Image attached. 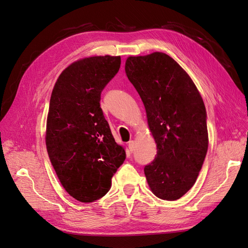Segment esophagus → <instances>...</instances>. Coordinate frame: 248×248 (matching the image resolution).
<instances>
[{
	"instance_id": "esophagus-1",
	"label": "esophagus",
	"mask_w": 248,
	"mask_h": 248,
	"mask_svg": "<svg viewBox=\"0 0 248 248\" xmlns=\"http://www.w3.org/2000/svg\"><path fill=\"white\" fill-rule=\"evenodd\" d=\"M128 150H129V152H134V150H135V141L134 140H131V141H128Z\"/></svg>"
}]
</instances>
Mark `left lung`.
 Here are the masks:
<instances>
[{
  "mask_svg": "<svg viewBox=\"0 0 248 248\" xmlns=\"http://www.w3.org/2000/svg\"><path fill=\"white\" fill-rule=\"evenodd\" d=\"M125 73L144 103L157 155L145 167L151 191L175 201L195 184L208 150L206 108L189 74L162 52L129 56Z\"/></svg>",
  "mask_w": 248,
  "mask_h": 248,
  "instance_id": "1",
  "label": "left lung"
}]
</instances>
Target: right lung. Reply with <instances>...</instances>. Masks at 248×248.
<instances>
[{"instance_id": "right-lung-1", "label": "right lung", "mask_w": 248, "mask_h": 248, "mask_svg": "<svg viewBox=\"0 0 248 248\" xmlns=\"http://www.w3.org/2000/svg\"><path fill=\"white\" fill-rule=\"evenodd\" d=\"M121 67V56H91L65 68L53 87L46 124L49 159L63 188L83 203L111 187L125 160L100 108V93Z\"/></svg>"}]
</instances>
